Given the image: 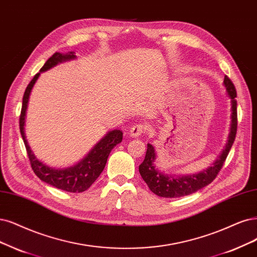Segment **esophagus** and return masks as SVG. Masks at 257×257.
I'll list each match as a JSON object with an SVG mask.
<instances>
[{
    "mask_svg": "<svg viewBox=\"0 0 257 257\" xmlns=\"http://www.w3.org/2000/svg\"><path fill=\"white\" fill-rule=\"evenodd\" d=\"M146 130H147V126L145 123H136V125L132 126V128L130 129V136L134 138L141 137Z\"/></svg>",
    "mask_w": 257,
    "mask_h": 257,
    "instance_id": "1",
    "label": "esophagus"
}]
</instances>
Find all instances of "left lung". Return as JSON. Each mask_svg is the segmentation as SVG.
Listing matches in <instances>:
<instances>
[{"label":"left lung","mask_w":257,"mask_h":257,"mask_svg":"<svg viewBox=\"0 0 257 257\" xmlns=\"http://www.w3.org/2000/svg\"><path fill=\"white\" fill-rule=\"evenodd\" d=\"M223 84L226 89L227 95L231 98L232 104V115H231V127H230V135L227 138V143L213 166L208 167L203 172L191 175V176H173V175H165L159 172L155 167L154 162L156 160L155 148L151 144H147V151L145 160L139 166L140 174L143 178L149 189L154 194L159 197L164 198H178L182 196L191 195L199 189L203 188L204 186L212 183L213 180L217 177L218 173L222 168L225 159L229 155L231 147L235 141L236 132H237V101H236V89L234 87L231 79L224 76Z\"/></svg>","instance_id":"obj_1"}]
</instances>
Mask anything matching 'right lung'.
I'll return each instance as SVG.
<instances>
[{
	"mask_svg": "<svg viewBox=\"0 0 257 257\" xmlns=\"http://www.w3.org/2000/svg\"><path fill=\"white\" fill-rule=\"evenodd\" d=\"M74 58H76L74 52H69L66 54L55 53L51 58L47 59V61L41 68L40 72L37 73L34 76L32 81L28 83L27 88L24 92L22 109H21L19 122H20V132H21L26 151H27L28 159L31 161V165L36 176L39 178L41 181L50 184L54 187L62 189V191L70 192V193H81V192L87 191V189L95 181H96V179L101 174L104 166H106L107 160L111 153V150L114 148V146H116V144L121 142L122 132L118 129L108 132L106 137H103L79 163H77L72 167L61 168V169H56V168L47 166L44 163H42L41 161L38 160L33 154L30 145L27 144V140L24 134L25 115H26L28 98H30L32 89L34 87L35 82L37 81L38 77H39L40 73L50 70L51 68H53V66H55L56 64H58L60 62L71 60Z\"/></svg>",
	"mask_w": 257,
	"mask_h": 257,
	"instance_id": "1",
	"label": "right lung"
}]
</instances>
